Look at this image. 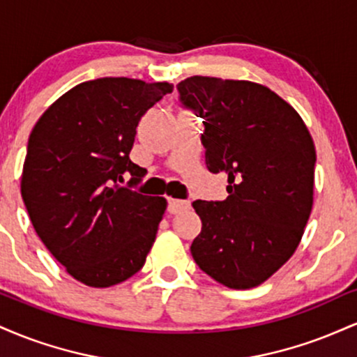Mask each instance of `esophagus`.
I'll return each mask as SVG.
<instances>
[{
  "instance_id": "obj_1",
  "label": "esophagus",
  "mask_w": 357,
  "mask_h": 357,
  "mask_svg": "<svg viewBox=\"0 0 357 357\" xmlns=\"http://www.w3.org/2000/svg\"><path fill=\"white\" fill-rule=\"evenodd\" d=\"M188 208H191L190 202H183V199H169V202H167V211H169L171 215L181 213L184 210H188Z\"/></svg>"
}]
</instances>
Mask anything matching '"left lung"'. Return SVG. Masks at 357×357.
Segmentation results:
<instances>
[{"label": "left lung", "mask_w": 357, "mask_h": 357, "mask_svg": "<svg viewBox=\"0 0 357 357\" xmlns=\"http://www.w3.org/2000/svg\"><path fill=\"white\" fill-rule=\"evenodd\" d=\"M179 100L203 119L204 161L225 202L196 199L198 267L230 289L264 284L294 255L314 204L315 146L297 110L265 85L195 75Z\"/></svg>", "instance_id": "8db88e82"}]
</instances>
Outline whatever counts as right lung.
I'll use <instances>...</instances> for the list:
<instances>
[{
    "label": "right lung",
    "mask_w": 357,
    "mask_h": 357,
    "mask_svg": "<svg viewBox=\"0 0 357 357\" xmlns=\"http://www.w3.org/2000/svg\"><path fill=\"white\" fill-rule=\"evenodd\" d=\"M173 84L104 77L65 92L38 119L22 196L45 247L75 280L112 287L137 273L167 202L132 191L144 169L129 159L141 117ZM133 178L121 187L123 173Z\"/></svg>",
    "instance_id": "obj_1"
}]
</instances>
